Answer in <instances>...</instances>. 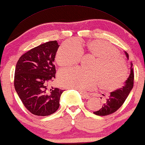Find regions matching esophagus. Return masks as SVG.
<instances>
[{
  "label": "esophagus",
  "mask_w": 145,
  "mask_h": 145,
  "mask_svg": "<svg viewBox=\"0 0 145 145\" xmlns=\"http://www.w3.org/2000/svg\"><path fill=\"white\" fill-rule=\"evenodd\" d=\"M79 92L80 93L81 95H82V98H85V99H89V98H90V96H89L88 94L85 93H82V92H81V91H79Z\"/></svg>",
  "instance_id": "34e87169"
}]
</instances>
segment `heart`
<instances>
[{"label":"heart","mask_w":145,"mask_h":145,"mask_svg":"<svg viewBox=\"0 0 145 145\" xmlns=\"http://www.w3.org/2000/svg\"><path fill=\"white\" fill-rule=\"evenodd\" d=\"M91 54L96 57L91 70L80 67L67 68L59 72L57 80L60 86L78 91L101 87L108 91L119 88L127 79L128 68L120 56L118 50L103 40L91 41L87 45ZM82 56V47L74 42L66 41L57 49L56 63L60 67H68L79 63Z\"/></svg>","instance_id":"obj_1"}]
</instances>
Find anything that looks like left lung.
Masks as SVG:
<instances>
[{
	"label": "left lung",
	"mask_w": 145,
	"mask_h": 145,
	"mask_svg": "<svg viewBox=\"0 0 145 145\" xmlns=\"http://www.w3.org/2000/svg\"><path fill=\"white\" fill-rule=\"evenodd\" d=\"M125 54L129 59V54L125 52ZM133 63L131 64V73L127 80H125L124 86L122 88L117 89L116 91L110 93V95L106 99V101L103 104L101 109L94 112V114L99 116H106L114 114L123 104L127 99L134 85V72Z\"/></svg>",
	"instance_id": "8db88e82"
}]
</instances>
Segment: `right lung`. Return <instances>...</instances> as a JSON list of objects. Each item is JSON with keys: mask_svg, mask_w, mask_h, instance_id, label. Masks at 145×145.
Masks as SVG:
<instances>
[{"mask_svg": "<svg viewBox=\"0 0 145 145\" xmlns=\"http://www.w3.org/2000/svg\"><path fill=\"white\" fill-rule=\"evenodd\" d=\"M59 46L56 40L40 44L23 54L16 66L15 90L33 115L48 116L59 108L64 90L50 87L56 74L54 61Z\"/></svg>", "mask_w": 145, "mask_h": 145, "instance_id": "right-lung-1", "label": "right lung"}]
</instances>
